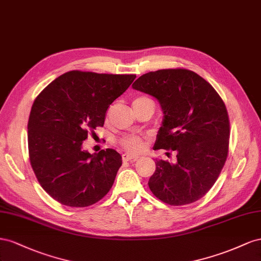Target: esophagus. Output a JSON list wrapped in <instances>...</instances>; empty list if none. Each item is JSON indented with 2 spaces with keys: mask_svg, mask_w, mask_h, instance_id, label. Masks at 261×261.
<instances>
[{
  "mask_svg": "<svg viewBox=\"0 0 261 261\" xmlns=\"http://www.w3.org/2000/svg\"><path fill=\"white\" fill-rule=\"evenodd\" d=\"M139 156L137 155H132L129 153H124L122 154V161L123 162H129V161H133V160H138Z\"/></svg>",
  "mask_w": 261,
  "mask_h": 261,
  "instance_id": "1",
  "label": "esophagus"
}]
</instances>
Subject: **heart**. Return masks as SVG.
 <instances>
[{
    "label": "heart",
    "mask_w": 261,
    "mask_h": 261,
    "mask_svg": "<svg viewBox=\"0 0 261 261\" xmlns=\"http://www.w3.org/2000/svg\"><path fill=\"white\" fill-rule=\"evenodd\" d=\"M145 101H152V100L150 98L144 97V96H141V97H138L133 100L132 107L140 105V103L145 102ZM144 143H145L144 139L139 136H126L122 138L120 140V142H119V144L122 146V148H124L126 152H129L131 154H137L142 151L144 147Z\"/></svg>",
    "instance_id": "obj_1"
}]
</instances>
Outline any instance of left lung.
<instances>
[{
    "mask_svg": "<svg viewBox=\"0 0 261 261\" xmlns=\"http://www.w3.org/2000/svg\"><path fill=\"white\" fill-rule=\"evenodd\" d=\"M132 87L161 103L164 118L154 150L177 154L175 164L156 160L148 187L170 205L195 202L212 188L227 159L229 120L224 101L210 83L186 69L148 72Z\"/></svg>",
    "mask_w": 261,
    "mask_h": 261,
    "instance_id": "8db88e82",
    "label": "left lung"
}]
</instances>
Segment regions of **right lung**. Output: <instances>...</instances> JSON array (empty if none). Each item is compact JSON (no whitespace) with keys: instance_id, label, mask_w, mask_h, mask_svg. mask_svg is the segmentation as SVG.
I'll return each instance as SVG.
<instances>
[{"instance_id":"1","label":"right lung","mask_w":261,"mask_h":261,"mask_svg":"<svg viewBox=\"0 0 261 261\" xmlns=\"http://www.w3.org/2000/svg\"><path fill=\"white\" fill-rule=\"evenodd\" d=\"M136 77L70 71L37 96L27 126L29 160L40 186L58 202L88 206L113 187L121 155L113 148L91 154L82 144L103 125L108 107Z\"/></svg>"}]
</instances>
